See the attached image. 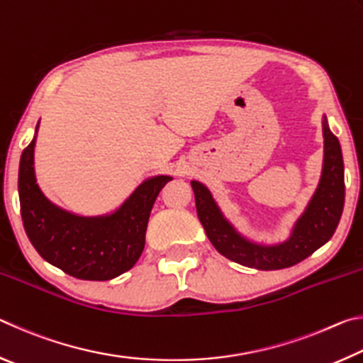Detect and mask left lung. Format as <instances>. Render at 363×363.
<instances>
[{
    "instance_id": "obj_1",
    "label": "left lung",
    "mask_w": 363,
    "mask_h": 363,
    "mask_svg": "<svg viewBox=\"0 0 363 363\" xmlns=\"http://www.w3.org/2000/svg\"><path fill=\"white\" fill-rule=\"evenodd\" d=\"M325 157L320 182L286 242L266 247L242 237L214 203L203 184L192 181L196 214L208 238L220 255L242 266L277 270L294 266L327 243L340 224L344 208V163L340 140L323 120Z\"/></svg>"
}]
</instances>
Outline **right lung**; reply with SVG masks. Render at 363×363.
I'll return each mask as SVG.
<instances>
[{
  "instance_id": "right-lung-1",
  "label": "right lung",
  "mask_w": 363,
  "mask_h": 363,
  "mask_svg": "<svg viewBox=\"0 0 363 363\" xmlns=\"http://www.w3.org/2000/svg\"><path fill=\"white\" fill-rule=\"evenodd\" d=\"M38 130V125H36ZM33 138L22 152L19 199L23 227L43 259L82 280H110L130 270L145 245L152 206L171 176H155L107 216H77L52 205L38 187Z\"/></svg>"
}]
</instances>
